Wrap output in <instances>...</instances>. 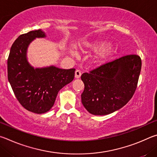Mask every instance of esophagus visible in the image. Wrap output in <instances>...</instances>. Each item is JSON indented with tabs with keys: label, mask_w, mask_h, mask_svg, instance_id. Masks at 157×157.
Returning a JSON list of instances; mask_svg holds the SVG:
<instances>
[{
	"label": "esophagus",
	"mask_w": 157,
	"mask_h": 157,
	"mask_svg": "<svg viewBox=\"0 0 157 157\" xmlns=\"http://www.w3.org/2000/svg\"><path fill=\"white\" fill-rule=\"evenodd\" d=\"M81 75V71L80 70H76L75 71V78H78Z\"/></svg>",
	"instance_id": "esophagus-1"
}]
</instances>
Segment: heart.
Returning <instances> with one entry per match:
<instances>
[{
    "label": "heart",
    "instance_id": "heart-1",
    "mask_svg": "<svg viewBox=\"0 0 157 157\" xmlns=\"http://www.w3.org/2000/svg\"><path fill=\"white\" fill-rule=\"evenodd\" d=\"M109 45H110V43L106 40H90L84 43L83 48L94 52H102L96 59L98 61H103L108 59L114 53V50H112V49L105 50Z\"/></svg>",
    "mask_w": 157,
    "mask_h": 157
}]
</instances>
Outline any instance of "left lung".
<instances>
[{
  "instance_id": "8db88e82",
  "label": "left lung",
  "mask_w": 157,
  "mask_h": 157,
  "mask_svg": "<svg viewBox=\"0 0 157 157\" xmlns=\"http://www.w3.org/2000/svg\"><path fill=\"white\" fill-rule=\"evenodd\" d=\"M141 70V58L130 54L83 73V106L94 115H107L121 108L133 97Z\"/></svg>"
}]
</instances>
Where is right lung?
<instances>
[{
	"instance_id": "add662e5",
	"label": "right lung",
	"mask_w": 157,
	"mask_h": 157,
	"mask_svg": "<svg viewBox=\"0 0 157 157\" xmlns=\"http://www.w3.org/2000/svg\"><path fill=\"white\" fill-rule=\"evenodd\" d=\"M45 37L40 29L19 36L7 59V77L15 97L28 111L43 114L54 105L59 90L73 81L75 69L50 66L34 69L27 60V49L36 38Z\"/></svg>"
}]
</instances>
